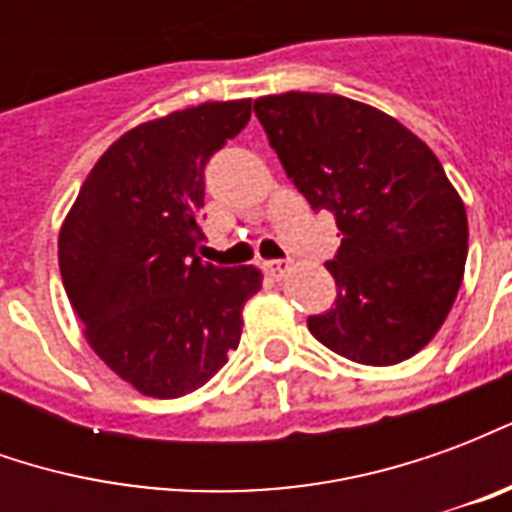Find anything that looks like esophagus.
I'll return each instance as SVG.
<instances>
[{
	"instance_id": "1",
	"label": "esophagus",
	"mask_w": 512,
	"mask_h": 512,
	"mask_svg": "<svg viewBox=\"0 0 512 512\" xmlns=\"http://www.w3.org/2000/svg\"><path fill=\"white\" fill-rule=\"evenodd\" d=\"M263 271H266L268 277L282 279L290 271V260H266V263H263Z\"/></svg>"
}]
</instances>
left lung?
Returning a JSON list of instances; mask_svg holds the SVG:
<instances>
[{"label": "left lung", "instance_id": "left-lung-1", "mask_svg": "<svg viewBox=\"0 0 512 512\" xmlns=\"http://www.w3.org/2000/svg\"><path fill=\"white\" fill-rule=\"evenodd\" d=\"M255 115L312 211H332L337 301L315 340L359 365H397L430 343L458 296L469 224L458 191L395 117L329 93L255 101Z\"/></svg>", "mask_w": 512, "mask_h": 512}]
</instances>
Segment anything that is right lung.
<instances>
[{
	"label": "right lung",
	"instance_id": "obj_1",
	"mask_svg": "<svg viewBox=\"0 0 512 512\" xmlns=\"http://www.w3.org/2000/svg\"><path fill=\"white\" fill-rule=\"evenodd\" d=\"M249 117L252 101H213L136 126L98 158L62 224L60 274L84 337L142 395H189L238 348L260 271L197 249L205 167Z\"/></svg>",
	"mask_w": 512,
	"mask_h": 512
}]
</instances>
